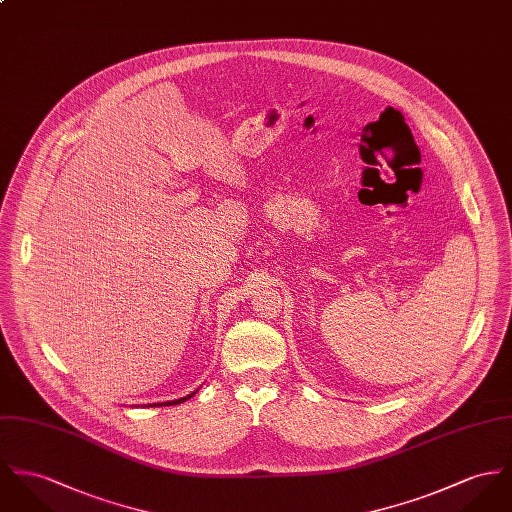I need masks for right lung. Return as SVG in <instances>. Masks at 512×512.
Masks as SVG:
<instances>
[{"mask_svg":"<svg viewBox=\"0 0 512 512\" xmlns=\"http://www.w3.org/2000/svg\"><path fill=\"white\" fill-rule=\"evenodd\" d=\"M195 395V392L193 394L185 395V397H181V399H173V401H165V403H150L148 407H152V405H158V407H161V405H179V403H183V401H187V399H191Z\"/></svg>","mask_w":512,"mask_h":512,"instance_id":"obj_1","label":"right lung"}]
</instances>
